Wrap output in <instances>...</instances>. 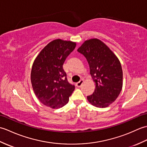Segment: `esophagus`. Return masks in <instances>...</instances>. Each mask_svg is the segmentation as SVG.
Listing matches in <instances>:
<instances>
[{
  "mask_svg": "<svg viewBox=\"0 0 147 147\" xmlns=\"http://www.w3.org/2000/svg\"><path fill=\"white\" fill-rule=\"evenodd\" d=\"M83 80H81L79 82H78L77 83H76V86H78V87H80L81 86H82V85L83 84Z\"/></svg>",
  "mask_w": 147,
  "mask_h": 147,
  "instance_id": "esophagus-1",
  "label": "esophagus"
}]
</instances>
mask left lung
I'll list each match as a JSON object with an SVG mask.
<instances>
[{"mask_svg":"<svg viewBox=\"0 0 147 147\" xmlns=\"http://www.w3.org/2000/svg\"><path fill=\"white\" fill-rule=\"evenodd\" d=\"M88 62L95 91L87 99L96 107H107L118 97L123 87V70L118 58L104 42L90 39L78 49Z\"/></svg>","mask_w":147,"mask_h":147,"instance_id":"left-lung-1","label":"left lung"}]
</instances>
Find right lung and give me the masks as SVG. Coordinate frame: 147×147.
<instances>
[{"label":"right lung","mask_w":147,"mask_h":147,"mask_svg":"<svg viewBox=\"0 0 147 147\" xmlns=\"http://www.w3.org/2000/svg\"><path fill=\"white\" fill-rule=\"evenodd\" d=\"M76 43L54 40L43 48L34 61L31 82L36 97L52 109L63 107L75 88L68 82L64 62L76 47Z\"/></svg>","instance_id":"obj_1"}]
</instances>
